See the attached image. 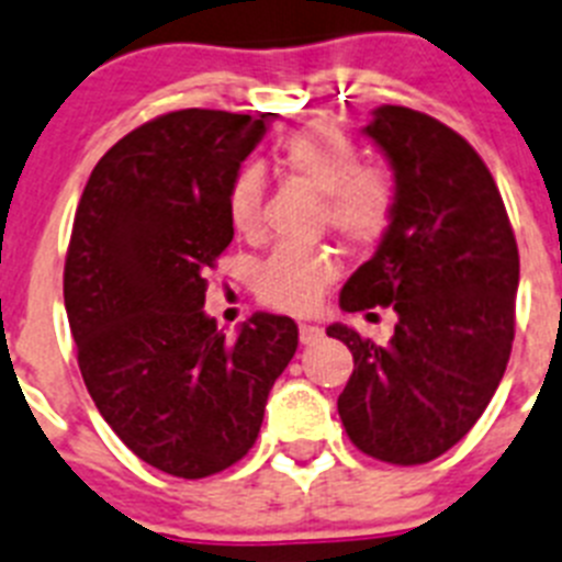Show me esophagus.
<instances>
[{"mask_svg":"<svg viewBox=\"0 0 562 562\" xmlns=\"http://www.w3.org/2000/svg\"><path fill=\"white\" fill-rule=\"evenodd\" d=\"M322 336L319 325H311V322H300V341L302 345H314Z\"/></svg>","mask_w":562,"mask_h":562,"instance_id":"1","label":"esophagus"}]
</instances>
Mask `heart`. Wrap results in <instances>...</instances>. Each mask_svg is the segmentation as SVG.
I'll return each instance as SVG.
<instances>
[{
    "instance_id": "heart-1",
    "label": "heart",
    "mask_w": 562,
    "mask_h": 562,
    "mask_svg": "<svg viewBox=\"0 0 562 562\" xmlns=\"http://www.w3.org/2000/svg\"><path fill=\"white\" fill-rule=\"evenodd\" d=\"M288 172L322 192V223L341 240L370 246L396 221L398 178L387 164L362 160V149L336 124L316 121L282 144ZM266 178L260 166H243L228 189V221L237 232L254 234L262 221ZM336 280V260L325 248L280 246L257 271V296L268 308L311 311L322 291Z\"/></svg>"
}]
</instances>
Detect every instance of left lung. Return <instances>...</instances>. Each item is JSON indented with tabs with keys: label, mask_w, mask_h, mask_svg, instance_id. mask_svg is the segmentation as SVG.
<instances>
[{
	"label": "left lung",
	"mask_w": 562,
	"mask_h": 562,
	"mask_svg": "<svg viewBox=\"0 0 562 562\" xmlns=\"http://www.w3.org/2000/svg\"><path fill=\"white\" fill-rule=\"evenodd\" d=\"M364 133L396 169L398 209L339 305H382L398 322L387 345L330 325L353 353L336 407L356 450L416 467L456 447L504 379L520 257L495 178L456 130L384 104Z\"/></svg>",
	"instance_id": "8db88e82"
}]
</instances>
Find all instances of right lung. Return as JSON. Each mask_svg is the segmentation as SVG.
I'll list each match as a JSON object with an SVG mask.
<instances>
[{"label": "right lung", "mask_w": 562, "mask_h": 562, "mask_svg": "<svg viewBox=\"0 0 562 562\" xmlns=\"http://www.w3.org/2000/svg\"><path fill=\"white\" fill-rule=\"evenodd\" d=\"M266 115L178 110L106 149L78 200L65 308L78 368L115 436L175 477L217 475L260 436L294 319L254 314L226 339L203 314L228 248V189Z\"/></svg>", "instance_id": "add662e5"}]
</instances>
